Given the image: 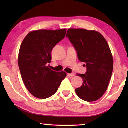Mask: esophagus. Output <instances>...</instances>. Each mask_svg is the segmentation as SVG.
<instances>
[{
	"mask_svg": "<svg viewBox=\"0 0 128 128\" xmlns=\"http://www.w3.org/2000/svg\"><path fill=\"white\" fill-rule=\"evenodd\" d=\"M74 74H74V73H70V74H67V75H68V76H69V77H73V76H74Z\"/></svg>",
	"mask_w": 128,
	"mask_h": 128,
	"instance_id": "esophagus-1",
	"label": "esophagus"
}]
</instances>
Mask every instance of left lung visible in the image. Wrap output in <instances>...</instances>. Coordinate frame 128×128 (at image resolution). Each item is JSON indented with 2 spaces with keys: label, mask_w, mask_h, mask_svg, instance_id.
<instances>
[{
  "label": "left lung",
  "mask_w": 128,
  "mask_h": 128,
  "mask_svg": "<svg viewBox=\"0 0 128 128\" xmlns=\"http://www.w3.org/2000/svg\"><path fill=\"white\" fill-rule=\"evenodd\" d=\"M66 37L77 51L78 59L86 63L83 84L76 88L77 96L86 102L98 100L104 94L111 80L114 60L106 39L98 32L83 29H69Z\"/></svg>",
  "instance_id": "1"
}]
</instances>
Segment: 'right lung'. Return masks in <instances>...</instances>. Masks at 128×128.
I'll return each instance as SVG.
<instances>
[{"mask_svg":"<svg viewBox=\"0 0 128 128\" xmlns=\"http://www.w3.org/2000/svg\"><path fill=\"white\" fill-rule=\"evenodd\" d=\"M66 29L38 30L26 36L18 54L19 69L26 88L36 98L46 99L57 92L66 74L56 72L48 66L54 47L63 40Z\"/></svg>","mask_w":128,"mask_h":128,"instance_id":"right-lung-1","label":"right lung"}]
</instances>
